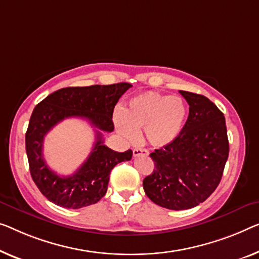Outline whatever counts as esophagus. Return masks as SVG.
<instances>
[{
	"instance_id": "obj_1",
	"label": "esophagus",
	"mask_w": 259,
	"mask_h": 259,
	"mask_svg": "<svg viewBox=\"0 0 259 259\" xmlns=\"http://www.w3.org/2000/svg\"><path fill=\"white\" fill-rule=\"evenodd\" d=\"M134 157H138V156H148L149 151L146 149H141V148H136L134 149L133 151Z\"/></svg>"
}]
</instances>
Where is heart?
<instances>
[{"label": "heart", "instance_id": "1", "mask_svg": "<svg viewBox=\"0 0 259 259\" xmlns=\"http://www.w3.org/2000/svg\"><path fill=\"white\" fill-rule=\"evenodd\" d=\"M186 113V105L181 98L145 92L130 100L124 114H116L115 123L119 134L128 140H136L137 130L145 129L150 144L163 148L179 136Z\"/></svg>", "mask_w": 259, "mask_h": 259}]
</instances>
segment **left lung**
Returning a JSON list of instances; mask_svg holds the SVG:
<instances>
[{
  "instance_id": "left-lung-1",
  "label": "left lung",
  "mask_w": 259,
  "mask_h": 259,
  "mask_svg": "<svg viewBox=\"0 0 259 259\" xmlns=\"http://www.w3.org/2000/svg\"><path fill=\"white\" fill-rule=\"evenodd\" d=\"M179 93L190 106L187 121L171 144L150 153L154 168L143 180L148 198L172 210L190 209L209 198L229 154L222 111L206 96Z\"/></svg>"
}]
</instances>
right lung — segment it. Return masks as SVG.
<instances>
[{"instance_id":"right-lung-1","label":"right lung","mask_w":259,"mask_h":259,"mask_svg":"<svg viewBox=\"0 0 259 259\" xmlns=\"http://www.w3.org/2000/svg\"><path fill=\"white\" fill-rule=\"evenodd\" d=\"M130 87L128 82H119L61 88L34 107L25 134V149L31 177L46 199L57 206L78 209L96 203L105 196L111 169L133 157L131 150L116 152L108 148L101 134L114 130V108ZM68 117L90 120L97 128V141L91 154L77 172L61 177L45 163L42 143L46 134Z\"/></svg>"}]
</instances>
